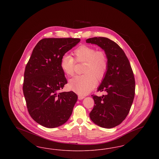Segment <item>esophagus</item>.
I'll return each mask as SVG.
<instances>
[{
    "label": "esophagus",
    "mask_w": 159,
    "mask_h": 159,
    "mask_svg": "<svg viewBox=\"0 0 159 159\" xmlns=\"http://www.w3.org/2000/svg\"><path fill=\"white\" fill-rule=\"evenodd\" d=\"M83 98H84V97L82 96V95H79L78 96V99L79 100H81V99H83Z\"/></svg>",
    "instance_id": "esophagus-1"
}]
</instances>
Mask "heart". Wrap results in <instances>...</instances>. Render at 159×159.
<instances>
[{"label": "heart", "instance_id": "heart-1", "mask_svg": "<svg viewBox=\"0 0 159 159\" xmlns=\"http://www.w3.org/2000/svg\"><path fill=\"white\" fill-rule=\"evenodd\" d=\"M73 55L77 62H86L83 69L84 75L75 76L68 83V88L79 95L89 93L97 84V80L106 75L108 69V61L106 54L98 51L90 46L82 45L73 51ZM60 67L67 76L75 73V61L70 55H64L61 59Z\"/></svg>", "mask_w": 159, "mask_h": 159}]
</instances>
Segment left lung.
Segmentation results:
<instances>
[{"label":"left lung","instance_id":"8db88e82","mask_svg":"<svg viewBox=\"0 0 159 159\" xmlns=\"http://www.w3.org/2000/svg\"><path fill=\"white\" fill-rule=\"evenodd\" d=\"M86 42L103 49L108 61L107 73L98 88L107 93L101 97L92 95L95 105L89 113L90 119L101 128H112L125 119L134 101L135 82L133 71L124 51L111 40L98 37Z\"/></svg>","mask_w":159,"mask_h":159}]
</instances>
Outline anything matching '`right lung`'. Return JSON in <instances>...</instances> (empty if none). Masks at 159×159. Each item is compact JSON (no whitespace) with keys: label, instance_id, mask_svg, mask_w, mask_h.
<instances>
[{"label":"right lung","instance_id":"add662e5","mask_svg":"<svg viewBox=\"0 0 159 159\" xmlns=\"http://www.w3.org/2000/svg\"><path fill=\"white\" fill-rule=\"evenodd\" d=\"M76 38H45L33 50L24 72L23 93L32 119L54 128L67 121L77 95L60 91L67 83L60 67L61 57L79 43Z\"/></svg>","mask_w":159,"mask_h":159}]
</instances>
